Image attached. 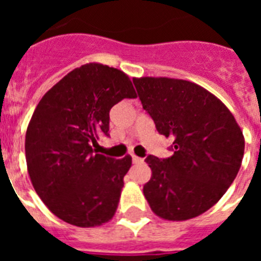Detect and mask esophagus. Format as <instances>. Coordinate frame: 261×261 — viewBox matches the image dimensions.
<instances>
[{"label": "esophagus", "mask_w": 261, "mask_h": 261, "mask_svg": "<svg viewBox=\"0 0 261 261\" xmlns=\"http://www.w3.org/2000/svg\"><path fill=\"white\" fill-rule=\"evenodd\" d=\"M132 158H133V163H136V165H140V163L144 162V159L140 158V156H137V155H133Z\"/></svg>", "instance_id": "esophagus-1"}]
</instances>
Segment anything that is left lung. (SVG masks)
Segmentation results:
<instances>
[{"label":"left lung","instance_id":"obj_1","mask_svg":"<svg viewBox=\"0 0 261 261\" xmlns=\"http://www.w3.org/2000/svg\"><path fill=\"white\" fill-rule=\"evenodd\" d=\"M142 107L165 137H174L170 158L149 155L151 177L144 195L154 214L186 221L211 209L237 177L244 137L230 110L191 81L133 80Z\"/></svg>","mask_w":261,"mask_h":261}]
</instances>
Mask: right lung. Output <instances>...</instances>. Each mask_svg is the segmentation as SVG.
I'll return each mask as SVG.
<instances>
[{
	"label": "right lung",
	"mask_w": 261,
	"mask_h": 261,
	"mask_svg": "<svg viewBox=\"0 0 261 261\" xmlns=\"http://www.w3.org/2000/svg\"><path fill=\"white\" fill-rule=\"evenodd\" d=\"M136 96L124 71L90 62L40 99L27 126V170L41 201L60 220L95 227L115 216L132 156L110 158L94 146L110 136L111 108Z\"/></svg>",
	"instance_id": "right-lung-1"
}]
</instances>
